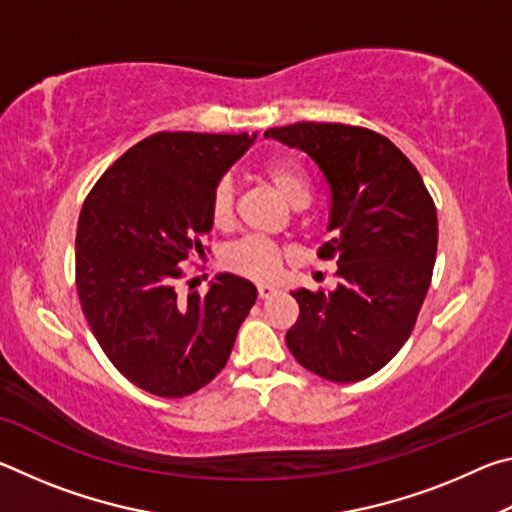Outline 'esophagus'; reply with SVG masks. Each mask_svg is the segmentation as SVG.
<instances>
[{
    "instance_id": "esophagus-1",
    "label": "esophagus",
    "mask_w": 512,
    "mask_h": 512,
    "mask_svg": "<svg viewBox=\"0 0 512 512\" xmlns=\"http://www.w3.org/2000/svg\"><path fill=\"white\" fill-rule=\"evenodd\" d=\"M275 293H277V287H273V284H259V287H257V296L262 300L275 296Z\"/></svg>"
}]
</instances>
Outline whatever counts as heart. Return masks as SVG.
<instances>
[{
    "mask_svg": "<svg viewBox=\"0 0 512 512\" xmlns=\"http://www.w3.org/2000/svg\"><path fill=\"white\" fill-rule=\"evenodd\" d=\"M264 176L271 187L293 210H305L309 205V183L300 167L291 162H273L268 164ZM210 216L216 228H228L235 216V192L228 180L219 183L212 194ZM284 253L271 241L264 239H241L235 246H230L223 255V264L232 273L250 277L255 282H271L280 273Z\"/></svg>",
    "mask_w": 512,
    "mask_h": 512,
    "instance_id": "1",
    "label": "heart"
}]
</instances>
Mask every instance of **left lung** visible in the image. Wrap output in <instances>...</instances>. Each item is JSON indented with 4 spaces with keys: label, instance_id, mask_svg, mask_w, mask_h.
Listing matches in <instances>:
<instances>
[{
    "label": "left lung",
    "instance_id": "1",
    "mask_svg": "<svg viewBox=\"0 0 512 512\" xmlns=\"http://www.w3.org/2000/svg\"><path fill=\"white\" fill-rule=\"evenodd\" d=\"M264 137L314 160L329 192L318 257L336 259L334 291L296 289L293 357L327 381H361L391 361L418 320L438 248L436 205L409 158L368 128L300 124Z\"/></svg>",
    "mask_w": 512,
    "mask_h": 512
}]
</instances>
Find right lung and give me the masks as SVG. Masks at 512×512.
I'll list each match as a JSON object with an SVG mask.
<instances>
[{
    "instance_id": "obj_1",
    "label": "right lung",
    "mask_w": 512,
    "mask_h": 512,
    "mask_svg": "<svg viewBox=\"0 0 512 512\" xmlns=\"http://www.w3.org/2000/svg\"><path fill=\"white\" fill-rule=\"evenodd\" d=\"M257 133H155L103 173L76 230V289L101 350L158 397H185L219 375L257 289L221 273L180 300V264L203 253L212 194Z\"/></svg>"
}]
</instances>
